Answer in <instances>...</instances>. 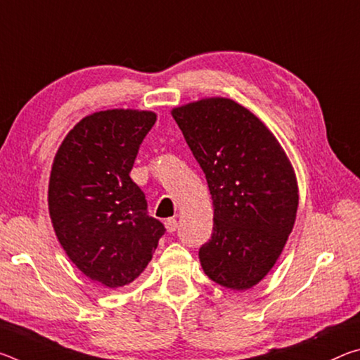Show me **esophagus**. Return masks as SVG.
Returning a JSON list of instances; mask_svg holds the SVG:
<instances>
[{
  "label": "esophagus",
  "instance_id": "34e87169",
  "mask_svg": "<svg viewBox=\"0 0 360 360\" xmlns=\"http://www.w3.org/2000/svg\"><path fill=\"white\" fill-rule=\"evenodd\" d=\"M165 227H167V230L169 231V233H173V231H176V229H178V221H176V219H167L165 221Z\"/></svg>",
  "mask_w": 360,
  "mask_h": 360
}]
</instances>
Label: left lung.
<instances>
[{
    "instance_id": "8db88e82",
    "label": "left lung",
    "mask_w": 360,
    "mask_h": 360,
    "mask_svg": "<svg viewBox=\"0 0 360 360\" xmlns=\"http://www.w3.org/2000/svg\"><path fill=\"white\" fill-rule=\"evenodd\" d=\"M214 206V227L200 248L212 281L246 290L264 279L294 229L298 186L281 144L264 122L229 98L174 108Z\"/></svg>"
}]
</instances>
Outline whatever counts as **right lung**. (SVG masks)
I'll list each match as a JSON object with an SVG mask.
<instances>
[{"instance_id":"obj_1","label":"right lung","mask_w":360,"mask_h":360,"mask_svg":"<svg viewBox=\"0 0 360 360\" xmlns=\"http://www.w3.org/2000/svg\"><path fill=\"white\" fill-rule=\"evenodd\" d=\"M155 112L108 109L75 125L49 179V214L60 245L85 276L106 288L135 281L165 233L130 178Z\"/></svg>"}]
</instances>
